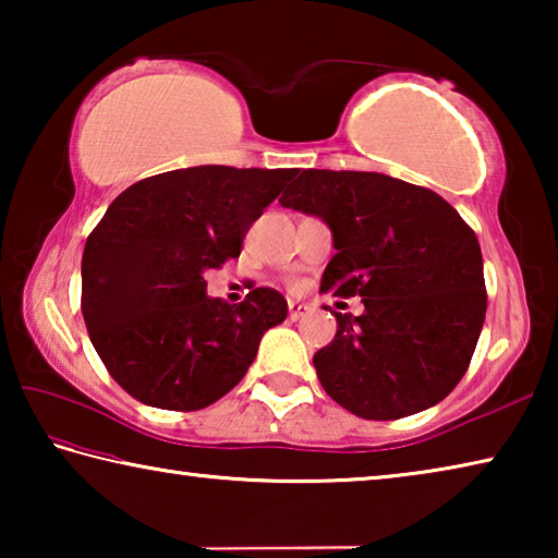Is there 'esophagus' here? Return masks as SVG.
Instances as JSON below:
<instances>
[{"mask_svg":"<svg viewBox=\"0 0 558 558\" xmlns=\"http://www.w3.org/2000/svg\"><path fill=\"white\" fill-rule=\"evenodd\" d=\"M307 305H305V302H298V300H290L288 302V313H290V317L292 319H300L302 315H305L307 313Z\"/></svg>","mask_w":558,"mask_h":558,"instance_id":"34e87169","label":"esophagus"}]
</instances>
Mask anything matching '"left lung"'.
<instances>
[{
	"instance_id": "obj_1",
	"label": "left lung",
	"mask_w": 558,
	"mask_h": 558,
	"mask_svg": "<svg viewBox=\"0 0 558 558\" xmlns=\"http://www.w3.org/2000/svg\"><path fill=\"white\" fill-rule=\"evenodd\" d=\"M288 182L280 204L332 229L337 253L319 290L364 302L359 317L329 310L337 335L313 359L323 389L369 421L446 399L485 323L475 231L436 192L379 172L295 169Z\"/></svg>"
}]
</instances>
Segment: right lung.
Returning a JSON list of instances; mask_svg holds the SVG:
<instances>
[{
    "label": "right lung",
    "mask_w": 558,
    "mask_h": 558,
    "mask_svg": "<svg viewBox=\"0 0 558 558\" xmlns=\"http://www.w3.org/2000/svg\"><path fill=\"white\" fill-rule=\"evenodd\" d=\"M292 169L204 165L140 179L108 206L81 263L90 342L132 399L199 411L239 384L288 302L256 288L239 305L206 298L204 272L241 256L251 223Z\"/></svg>",
    "instance_id": "1"
}]
</instances>
